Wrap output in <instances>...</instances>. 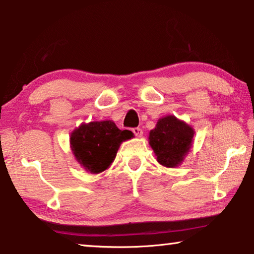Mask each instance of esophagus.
Here are the masks:
<instances>
[{"instance_id":"34e87169","label":"esophagus","mask_w":254,"mask_h":254,"mask_svg":"<svg viewBox=\"0 0 254 254\" xmlns=\"http://www.w3.org/2000/svg\"><path fill=\"white\" fill-rule=\"evenodd\" d=\"M132 131H133V133H134V135H135V136H137V137L142 136V134H143L142 128H140V127H134V128H133Z\"/></svg>"}]
</instances>
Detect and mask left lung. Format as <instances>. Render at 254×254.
I'll return each mask as SVG.
<instances>
[{
    "label": "left lung",
    "instance_id": "left-lung-1",
    "mask_svg": "<svg viewBox=\"0 0 254 254\" xmlns=\"http://www.w3.org/2000/svg\"><path fill=\"white\" fill-rule=\"evenodd\" d=\"M195 131L174 115L159 119L149 133V144L160 165L175 168L184 161L192 144Z\"/></svg>",
    "mask_w": 254,
    "mask_h": 254
}]
</instances>
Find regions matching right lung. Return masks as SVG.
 Returning <instances> with one entry per match:
<instances>
[{"instance_id": "add662e5", "label": "right lung", "mask_w": 254, "mask_h": 254, "mask_svg": "<svg viewBox=\"0 0 254 254\" xmlns=\"http://www.w3.org/2000/svg\"><path fill=\"white\" fill-rule=\"evenodd\" d=\"M133 133L120 130L113 121L83 123L70 135V148L76 160L86 171L100 174L109 168L123 141Z\"/></svg>"}]
</instances>
